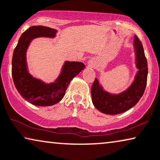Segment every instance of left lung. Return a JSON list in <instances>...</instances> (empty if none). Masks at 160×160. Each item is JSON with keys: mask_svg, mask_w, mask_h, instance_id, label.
Listing matches in <instances>:
<instances>
[{"mask_svg": "<svg viewBox=\"0 0 160 160\" xmlns=\"http://www.w3.org/2000/svg\"><path fill=\"white\" fill-rule=\"evenodd\" d=\"M136 52V68L138 69L135 79L126 91L112 94L103 89L97 78L92 86L91 94L93 105L101 112L117 115L128 110L136 105L143 96L147 82L148 66L142 42L135 35L133 40Z\"/></svg>", "mask_w": 160, "mask_h": 160, "instance_id": "left-lung-1", "label": "left lung"}]
</instances>
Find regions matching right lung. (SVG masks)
I'll return each instance as SVG.
<instances>
[{"instance_id":"add662e5","label":"right lung","mask_w":160,"mask_h":160,"mask_svg":"<svg viewBox=\"0 0 160 160\" xmlns=\"http://www.w3.org/2000/svg\"><path fill=\"white\" fill-rule=\"evenodd\" d=\"M57 30L44 26H33L26 30L18 40L12 58V77L20 95L32 105L41 107L59 102L66 94L71 81L85 68L82 62L66 61L61 74L54 82L45 84L29 73L27 50L34 39L45 37L53 38Z\"/></svg>"}]
</instances>
